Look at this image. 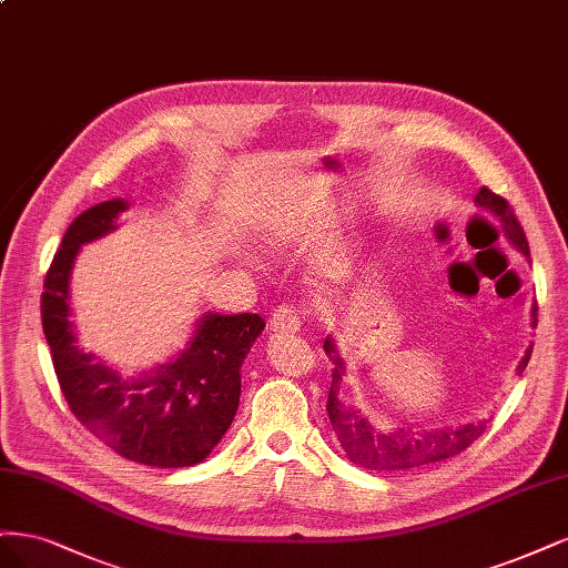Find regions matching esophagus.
<instances>
[{"label":"esophagus","mask_w":568,"mask_h":568,"mask_svg":"<svg viewBox=\"0 0 568 568\" xmlns=\"http://www.w3.org/2000/svg\"><path fill=\"white\" fill-rule=\"evenodd\" d=\"M268 327L276 335H297L302 331V321H300L297 308H292V306L273 308V314L268 318Z\"/></svg>","instance_id":"esophagus-1"}]
</instances>
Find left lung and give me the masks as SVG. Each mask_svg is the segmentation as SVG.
I'll return each mask as SVG.
<instances>
[{"mask_svg": "<svg viewBox=\"0 0 568 568\" xmlns=\"http://www.w3.org/2000/svg\"><path fill=\"white\" fill-rule=\"evenodd\" d=\"M474 205L490 212L493 216H498L507 241L515 245L526 260H530V250L526 243L524 229L517 222L515 212L509 210L505 197L490 193L484 186L479 189L477 195H474ZM536 316H538V308L534 306L530 308V318H534L530 325L534 327H536ZM323 349L335 365L333 387H331V396H327V415H331L333 429L352 463L368 469H377V471H406V469L448 460V457L463 453L474 438H479L484 434L486 419H477V423H465L455 427H436V429H415L413 425L396 427L389 432L375 429L368 423V417L361 415V410L346 406L339 396V384H342L346 365L339 356L337 342L333 335L325 337ZM530 352H534V344H528L524 358L517 365V375L524 373Z\"/></svg>", "mask_w": 568, "mask_h": 568, "instance_id": "8db88e82", "label": "left lung"}]
</instances>
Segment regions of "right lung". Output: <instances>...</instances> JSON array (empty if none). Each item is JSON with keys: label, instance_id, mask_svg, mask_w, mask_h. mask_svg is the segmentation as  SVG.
Segmentation results:
<instances>
[{"label": "right lung", "instance_id": "obj_1", "mask_svg": "<svg viewBox=\"0 0 568 568\" xmlns=\"http://www.w3.org/2000/svg\"><path fill=\"white\" fill-rule=\"evenodd\" d=\"M130 207L113 197L84 210L61 241L44 278L42 327L61 392L80 423L126 460L172 469L203 463L241 404V368L266 327L260 314H207L176 358L124 377L78 344L70 276L82 245L113 233Z\"/></svg>", "mask_w": 568, "mask_h": 568}]
</instances>
